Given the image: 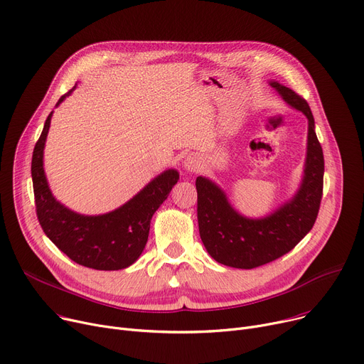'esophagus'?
I'll return each mask as SVG.
<instances>
[{
  "label": "esophagus",
  "instance_id": "34e87169",
  "mask_svg": "<svg viewBox=\"0 0 364 364\" xmlns=\"http://www.w3.org/2000/svg\"><path fill=\"white\" fill-rule=\"evenodd\" d=\"M184 166H186L187 171L195 173V171H198V169L200 168V161H199V158L196 155H190L184 161Z\"/></svg>",
  "mask_w": 364,
  "mask_h": 364
}]
</instances>
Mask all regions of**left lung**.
Listing matches in <instances>:
<instances>
[{
	"instance_id": "left-lung-1",
	"label": "left lung",
	"mask_w": 364,
	"mask_h": 364,
	"mask_svg": "<svg viewBox=\"0 0 364 364\" xmlns=\"http://www.w3.org/2000/svg\"><path fill=\"white\" fill-rule=\"evenodd\" d=\"M271 85L309 119L304 180L296 198L263 220H247L230 206L221 188L203 177L196 178L203 245L216 262L238 269L257 268L293 250L316 223L323 195L325 161L310 107L293 89Z\"/></svg>"
}]
</instances>
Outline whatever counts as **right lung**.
<instances>
[{
  "label": "right lung",
  "mask_w": 364,
  "mask_h": 364,
  "mask_svg": "<svg viewBox=\"0 0 364 364\" xmlns=\"http://www.w3.org/2000/svg\"><path fill=\"white\" fill-rule=\"evenodd\" d=\"M71 90L61 96L58 104ZM51 115L53 112L45 121L32 156L38 221L46 237L73 262L98 271L124 269L137 260L146 246L152 215L178 181V173L168 169L114 212L100 216L71 212L53 198L43 174V144L50 130Z\"/></svg>",
  "instance_id": "obj_1"
}]
</instances>
